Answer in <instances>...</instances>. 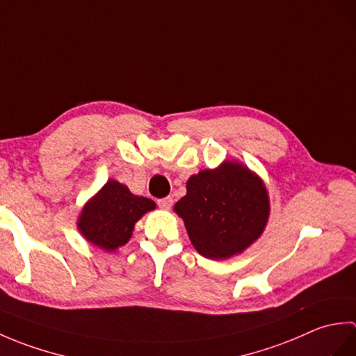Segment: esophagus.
Here are the masks:
<instances>
[{
    "instance_id": "1",
    "label": "esophagus",
    "mask_w": 356,
    "mask_h": 356,
    "mask_svg": "<svg viewBox=\"0 0 356 356\" xmlns=\"http://www.w3.org/2000/svg\"><path fill=\"white\" fill-rule=\"evenodd\" d=\"M157 205L161 207L162 209H171L172 207V197H163L157 200Z\"/></svg>"
}]
</instances>
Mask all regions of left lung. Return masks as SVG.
I'll use <instances>...</instances> for the list:
<instances>
[{
    "mask_svg": "<svg viewBox=\"0 0 356 356\" xmlns=\"http://www.w3.org/2000/svg\"><path fill=\"white\" fill-rule=\"evenodd\" d=\"M174 211L184 218L193 246L211 260L241 254L261 236L269 218L263 180L243 163L225 161L186 182Z\"/></svg>",
    "mask_w": 356,
    "mask_h": 356,
    "instance_id": "1",
    "label": "left lung"
}]
</instances>
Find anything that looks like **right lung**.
Listing matches in <instances>:
<instances>
[{"instance_id":"1","label":"right lung","mask_w":356,"mask_h":356,"mask_svg":"<svg viewBox=\"0 0 356 356\" xmlns=\"http://www.w3.org/2000/svg\"><path fill=\"white\" fill-rule=\"evenodd\" d=\"M154 208L151 199L134 195L125 185L108 180L82 208L78 229L88 243L111 252L130 240L136 222Z\"/></svg>"}]
</instances>
